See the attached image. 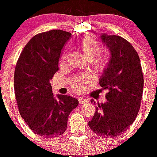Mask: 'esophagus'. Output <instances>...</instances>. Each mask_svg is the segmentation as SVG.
<instances>
[{"instance_id": "34e87169", "label": "esophagus", "mask_w": 157, "mask_h": 157, "mask_svg": "<svg viewBox=\"0 0 157 157\" xmlns=\"http://www.w3.org/2000/svg\"><path fill=\"white\" fill-rule=\"evenodd\" d=\"M78 101L80 103H87L88 100L83 97H80L78 98Z\"/></svg>"}]
</instances>
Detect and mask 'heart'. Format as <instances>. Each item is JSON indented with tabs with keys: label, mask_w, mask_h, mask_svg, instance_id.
Returning <instances> with one entry per match:
<instances>
[{
	"label": "heart",
	"mask_w": 157,
	"mask_h": 157,
	"mask_svg": "<svg viewBox=\"0 0 157 157\" xmlns=\"http://www.w3.org/2000/svg\"><path fill=\"white\" fill-rule=\"evenodd\" d=\"M80 48L88 60L94 61V67L97 71H102L106 67L109 62V57L106 54H100L101 47L100 44L94 38L86 36L80 43ZM65 58V56L63 57ZM85 80L84 77H80L75 79L72 83V88L76 91L81 89L80 83Z\"/></svg>",
	"instance_id": "obj_1"
}]
</instances>
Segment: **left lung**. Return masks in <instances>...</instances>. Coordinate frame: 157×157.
I'll use <instances>...</instances> for the list:
<instances>
[{
	"label": "left lung",
	"mask_w": 157,
	"mask_h": 157,
	"mask_svg": "<svg viewBox=\"0 0 157 157\" xmlns=\"http://www.w3.org/2000/svg\"><path fill=\"white\" fill-rule=\"evenodd\" d=\"M100 38L110 55L99 81L108 90L107 101L98 103L88 125L98 136L110 138L124 133L134 122L140 107L144 76L131 44L117 35L102 33Z\"/></svg>",
	"instance_id": "1"
}]
</instances>
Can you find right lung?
I'll return each mask as SVG.
<instances>
[{"label": "right lung", "mask_w": 157, "mask_h": 157, "mask_svg": "<svg viewBox=\"0 0 157 157\" xmlns=\"http://www.w3.org/2000/svg\"><path fill=\"white\" fill-rule=\"evenodd\" d=\"M71 37V33L61 30L35 35L24 47L15 67L14 92L19 112L30 130L43 137L63 134L70 113L79 103L71 96L57 94L56 99L50 83Z\"/></svg>", "instance_id": "obj_1"}]
</instances>
